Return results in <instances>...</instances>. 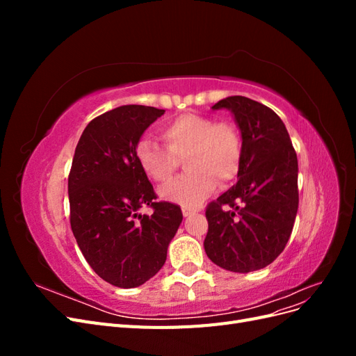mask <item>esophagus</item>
<instances>
[{
	"mask_svg": "<svg viewBox=\"0 0 356 356\" xmlns=\"http://www.w3.org/2000/svg\"><path fill=\"white\" fill-rule=\"evenodd\" d=\"M182 215H184V217H190V215H193V211L187 209V208H182Z\"/></svg>",
	"mask_w": 356,
	"mask_h": 356,
	"instance_id": "obj_1",
	"label": "esophagus"
}]
</instances>
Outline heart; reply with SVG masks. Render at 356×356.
Returning <instances> with one entry per match:
<instances>
[{
  "label": "heart",
  "instance_id": "heart-1",
  "mask_svg": "<svg viewBox=\"0 0 356 356\" xmlns=\"http://www.w3.org/2000/svg\"><path fill=\"white\" fill-rule=\"evenodd\" d=\"M160 134L166 148L148 138L139 139L135 147L138 166L156 182L169 181L179 160H184L188 170L160 188L161 199L195 208L212 195L218 181L229 184L239 175L243 141L232 122L184 113L168 120Z\"/></svg>",
  "mask_w": 356,
  "mask_h": 356
}]
</instances>
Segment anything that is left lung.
<instances>
[{"instance_id":"left-lung-1","label":"left lung","mask_w":356,"mask_h":356,"mask_svg":"<svg viewBox=\"0 0 356 356\" xmlns=\"http://www.w3.org/2000/svg\"><path fill=\"white\" fill-rule=\"evenodd\" d=\"M212 108L233 113L242 134L243 159L236 186L207 207L204 251L225 270H260L284 251L294 227L296 149L281 117L260 102L229 96Z\"/></svg>"}]
</instances>
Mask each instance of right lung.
Masks as SVG:
<instances>
[{"mask_svg":"<svg viewBox=\"0 0 356 356\" xmlns=\"http://www.w3.org/2000/svg\"><path fill=\"white\" fill-rule=\"evenodd\" d=\"M165 110L123 105L86 126L68 175L70 222L95 273L118 288H135L166 261L182 221L178 204L156 202L152 182L138 166L135 147ZM147 206L152 216L137 211Z\"/></svg>","mask_w":356,"mask_h":356,"instance_id":"1","label":"right lung"}]
</instances>
